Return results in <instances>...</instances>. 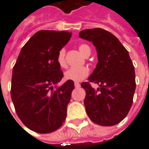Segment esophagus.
Instances as JSON below:
<instances>
[{
    "label": "esophagus",
    "mask_w": 149,
    "mask_h": 149,
    "mask_svg": "<svg viewBox=\"0 0 149 149\" xmlns=\"http://www.w3.org/2000/svg\"><path fill=\"white\" fill-rule=\"evenodd\" d=\"M74 86H75V88H79V87L80 86V84L78 82H74Z\"/></svg>",
    "instance_id": "esophagus-1"
}]
</instances>
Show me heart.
<instances>
[{"label":"heart","mask_w":149,"mask_h":149,"mask_svg":"<svg viewBox=\"0 0 149 149\" xmlns=\"http://www.w3.org/2000/svg\"><path fill=\"white\" fill-rule=\"evenodd\" d=\"M89 47L88 45L82 44L79 47V50L84 56H85L87 51L89 50ZM65 50L61 49L57 55V63L61 68H65L66 66V61H65ZM89 74V69L86 66H80V67H72L69 69L65 72V79L66 80H71V81H81L84 78H86Z\"/></svg>","instance_id":"b5f03b06"}]
</instances>
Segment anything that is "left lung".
<instances>
[{
    "instance_id": "obj_1",
    "label": "left lung",
    "mask_w": 149,
    "mask_h": 149,
    "mask_svg": "<svg viewBox=\"0 0 149 149\" xmlns=\"http://www.w3.org/2000/svg\"><path fill=\"white\" fill-rule=\"evenodd\" d=\"M79 36L91 42L97 54V64L88 79L100 88L94 90L89 82L81 84L86 92L87 114L102 126L116 125L128 114L136 88L134 67L128 51L116 36L102 29H85Z\"/></svg>"
}]
</instances>
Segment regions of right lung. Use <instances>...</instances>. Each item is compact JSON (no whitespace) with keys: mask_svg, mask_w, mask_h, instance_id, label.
<instances>
[{"mask_svg":"<svg viewBox=\"0 0 149 149\" xmlns=\"http://www.w3.org/2000/svg\"><path fill=\"white\" fill-rule=\"evenodd\" d=\"M70 38L68 31L37 32L22 47L13 68L12 102L19 118L33 131L53 132L65 120L74 85L71 80L57 85L63 73L56 59Z\"/></svg>","mask_w":149,"mask_h":149,"instance_id":"right-lung-1","label":"right lung"}]
</instances>
